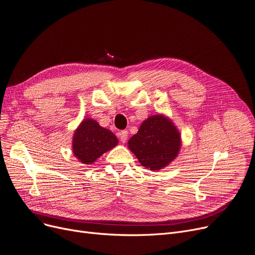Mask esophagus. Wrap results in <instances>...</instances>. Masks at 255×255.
Segmentation results:
<instances>
[{"mask_svg": "<svg viewBox=\"0 0 255 255\" xmlns=\"http://www.w3.org/2000/svg\"><path fill=\"white\" fill-rule=\"evenodd\" d=\"M128 137V131L127 130H123L120 132V139L122 143H125Z\"/></svg>", "mask_w": 255, "mask_h": 255, "instance_id": "1", "label": "esophagus"}]
</instances>
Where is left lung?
<instances>
[{
	"label": "left lung",
	"mask_w": 255,
	"mask_h": 255,
	"mask_svg": "<svg viewBox=\"0 0 255 255\" xmlns=\"http://www.w3.org/2000/svg\"><path fill=\"white\" fill-rule=\"evenodd\" d=\"M182 146L180 131L171 120L163 115L149 117L137 133L128 140V148L140 165L150 170H159L177 156Z\"/></svg>",
	"instance_id": "left-lung-1"
}]
</instances>
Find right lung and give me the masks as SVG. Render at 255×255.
I'll use <instances>...</instances> for the list:
<instances>
[{"instance_id":"right-lung-1","label":"right lung","mask_w":255,"mask_h":255,"mask_svg":"<svg viewBox=\"0 0 255 255\" xmlns=\"http://www.w3.org/2000/svg\"><path fill=\"white\" fill-rule=\"evenodd\" d=\"M118 143L117 136L110 130L100 126L97 121L87 118L74 131L72 151L82 164L91 165Z\"/></svg>"}]
</instances>
